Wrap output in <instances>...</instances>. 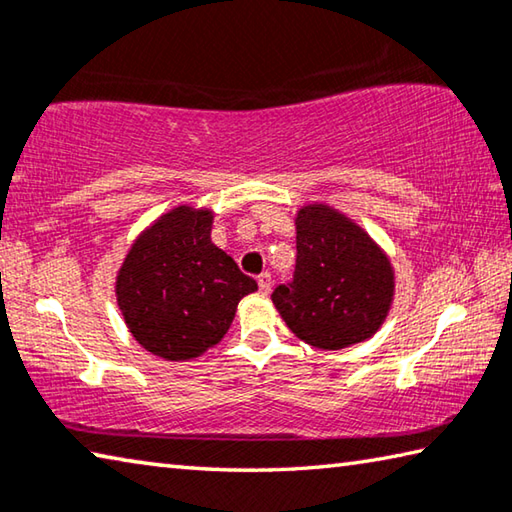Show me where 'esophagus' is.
Returning a JSON list of instances; mask_svg holds the SVG:
<instances>
[{
  "label": "esophagus",
  "mask_w": 512,
  "mask_h": 512,
  "mask_svg": "<svg viewBox=\"0 0 512 512\" xmlns=\"http://www.w3.org/2000/svg\"><path fill=\"white\" fill-rule=\"evenodd\" d=\"M257 284H259V291L264 293V296H268L271 293V275L268 273H262L257 277Z\"/></svg>",
  "instance_id": "34e87169"
}]
</instances>
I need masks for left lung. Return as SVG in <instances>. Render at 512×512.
Here are the masks:
<instances>
[{
    "label": "left lung",
    "mask_w": 512,
    "mask_h": 512,
    "mask_svg": "<svg viewBox=\"0 0 512 512\" xmlns=\"http://www.w3.org/2000/svg\"><path fill=\"white\" fill-rule=\"evenodd\" d=\"M296 221V277L273 291V305L293 334L320 350L368 341L384 325L395 298L391 257L366 228L316 201Z\"/></svg>",
    "instance_id": "obj_1"
}]
</instances>
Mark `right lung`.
I'll return each instance as SVG.
<instances>
[{"instance_id":"obj_1","label":"right lung","mask_w":512,"mask_h":512,"mask_svg":"<svg viewBox=\"0 0 512 512\" xmlns=\"http://www.w3.org/2000/svg\"><path fill=\"white\" fill-rule=\"evenodd\" d=\"M214 210L178 205L135 237L115 296L133 339L164 361L205 354L228 332L257 282L212 244Z\"/></svg>"}]
</instances>
